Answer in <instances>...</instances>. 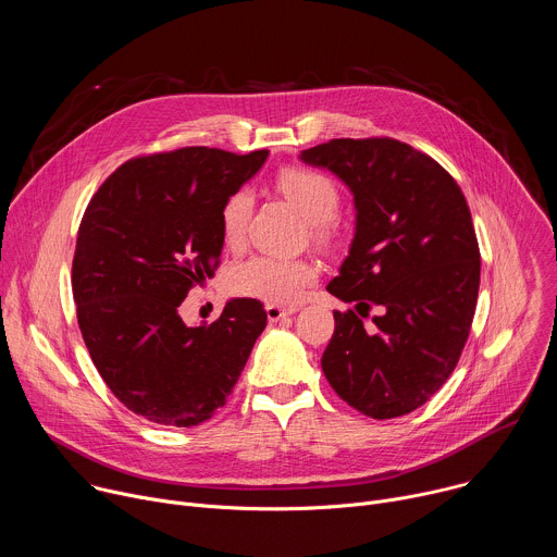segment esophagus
<instances>
[{
    "label": "esophagus",
    "mask_w": 557,
    "mask_h": 557,
    "mask_svg": "<svg viewBox=\"0 0 557 557\" xmlns=\"http://www.w3.org/2000/svg\"><path fill=\"white\" fill-rule=\"evenodd\" d=\"M293 312H295V310H286V308L275 306V304H269V306H267V317H269L271 324L284 320V317H288V314H293Z\"/></svg>",
    "instance_id": "esophagus-1"
}]
</instances>
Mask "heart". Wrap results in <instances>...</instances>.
I'll list each match as a JSON object with an SVG mask.
<instances>
[{
  "mask_svg": "<svg viewBox=\"0 0 557 557\" xmlns=\"http://www.w3.org/2000/svg\"><path fill=\"white\" fill-rule=\"evenodd\" d=\"M280 189L301 209L312 224L317 237H329V222H333L342 207L337 185L322 172L286 170L277 178ZM253 211V194L249 189L235 191L222 207V235L228 245L245 240L249 218ZM317 280V269L306 260H290L277 256H251L237 262L228 273V286L243 297L262 299L275 306L297 304Z\"/></svg>",
  "mask_w": 557,
  "mask_h": 557,
  "instance_id": "heart-1",
  "label": "heart"
}]
</instances>
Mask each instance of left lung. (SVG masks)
Returning a JSON list of instances; mask_svg holds the SVG:
<instances>
[{"label": "left lung", "instance_id": "1", "mask_svg": "<svg viewBox=\"0 0 557 557\" xmlns=\"http://www.w3.org/2000/svg\"><path fill=\"white\" fill-rule=\"evenodd\" d=\"M299 158L355 202L350 251L326 290L358 312H333L322 370L361 414L404 417L438 392L469 337L481 253L467 200L434 158L394 138H333ZM372 305L380 314L363 330Z\"/></svg>", "mask_w": 557, "mask_h": 557}]
</instances>
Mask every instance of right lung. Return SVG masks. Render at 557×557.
<instances>
[{"label": "right lung", "mask_w": 557, "mask_h": 557, "mask_svg": "<svg viewBox=\"0 0 557 557\" xmlns=\"http://www.w3.org/2000/svg\"><path fill=\"white\" fill-rule=\"evenodd\" d=\"M267 156L213 147L140 156L84 213L72 260L78 329L116 399L151 423L209 421L267 329L264 306L249 297L228 299L213 324L187 326L178 312L218 267L224 202Z\"/></svg>", "instance_id": "add662e5"}]
</instances>
